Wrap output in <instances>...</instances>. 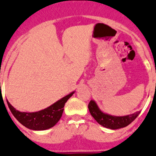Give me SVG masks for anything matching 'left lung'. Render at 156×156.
<instances>
[{
  "instance_id": "8db88e82",
  "label": "left lung",
  "mask_w": 156,
  "mask_h": 156,
  "mask_svg": "<svg viewBox=\"0 0 156 156\" xmlns=\"http://www.w3.org/2000/svg\"><path fill=\"white\" fill-rule=\"evenodd\" d=\"M88 108H89L90 114L97 121V122L99 123L103 127L112 130L119 129V128L128 126L140 114V111H137L136 113L125 115V116L111 115V114L103 112L98 106L97 103L93 100L90 101L88 104Z\"/></svg>"
}]
</instances>
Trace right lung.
Segmentation results:
<instances>
[{
	"label": "right lung",
	"mask_w": 156,
	"mask_h": 156,
	"mask_svg": "<svg viewBox=\"0 0 156 156\" xmlns=\"http://www.w3.org/2000/svg\"><path fill=\"white\" fill-rule=\"evenodd\" d=\"M75 91L70 93L62 99L58 100L51 106L37 112H21L15 109L7 101L8 108L15 118L21 125L34 131H43L55 125L62 117L64 106L69 98H70Z\"/></svg>",
	"instance_id": "add662e5"
}]
</instances>
